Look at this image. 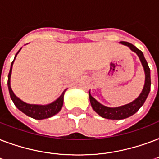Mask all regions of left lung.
Here are the masks:
<instances>
[{"mask_svg":"<svg viewBox=\"0 0 159 159\" xmlns=\"http://www.w3.org/2000/svg\"><path fill=\"white\" fill-rule=\"evenodd\" d=\"M121 44L125 45L133 50L134 51L140 59V61L142 63L143 67L144 69L145 72V84L144 87L143 89L142 93H140V95L135 99L134 101H133L130 104H128L124 106L117 107V108H109V107L104 106L103 104H99L96 99L93 97L91 96L90 93L89 92V100H90L91 106L93 108L94 111L97 114L100 115L104 119H123L129 118L133 114H134L136 112L140 109V107L144 104L145 100L147 99L148 95L149 93L150 86H151V78H150V69L148 67L147 61L145 60L143 54L140 50H139L137 47H135L134 45L130 44L126 41H121Z\"/></svg>","mask_w":159,"mask_h":159,"instance_id":"left-lung-1","label":"left lung"}]
</instances>
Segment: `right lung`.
I'll list each match as a JSON object with an SVG mask.
<instances>
[{"mask_svg": "<svg viewBox=\"0 0 159 159\" xmlns=\"http://www.w3.org/2000/svg\"><path fill=\"white\" fill-rule=\"evenodd\" d=\"M19 50V51H20ZM19 51L16 53V55L19 53ZM16 55L15 56V59L16 57ZM14 59V60H15ZM12 61L11 66V70H10L9 75H8V81H7V84H8V89H9V93L11 99H12V101L14 103L17 109H20V111L23 112L25 114H26L27 116L31 117L35 119H44L50 118V117L54 116L55 114H58L60 111V109L63 106V102H64V93H65V90L63 92V93L55 101L47 105H37V104H29L25 103L22 100L15 95V93H13L11 88V70L12 66H13V62Z\"/></svg>", "mask_w": 159, "mask_h": 159, "instance_id": "add662e5", "label": "right lung"}]
</instances>
